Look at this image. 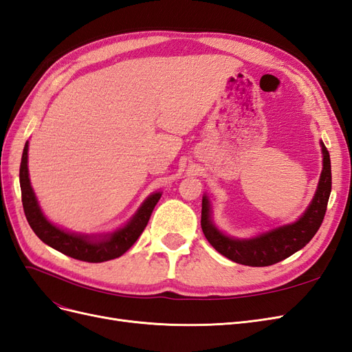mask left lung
<instances>
[{
  "mask_svg": "<svg viewBox=\"0 0 352 352\" xmlns=\"http://www.w3.org/2000/svg\"><path fill=\"white\" fill-rule=\"evenodd\" d=\"M320 144L323 153V170L314 198L304 214L291 225L272 229L250 239L230 238L214 226L211 220L210 201L207 197H202L201 228L212 248L229 260L243 265H251V267H264V265L276 264L304 248L313 239L318 228L322 226L330 190H332L330 155L324 144Z\"/></svg>",
  "mask_w": 352,
  "mask_h": 352,
  "instance_id": "left-lung-1",
  "label": "left lung"
}]
</instances>
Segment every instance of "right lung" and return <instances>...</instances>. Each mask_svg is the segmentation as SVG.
Masks as SVG:
<instances>
[{"instance_id": "add662e5", "label": "right lung", "mask_w": 352, "mask_h": 352, "mask_svg": "<svg viewBox=\"0 0 352 352\" xmlns=\"http://www.w3.org/2000/svg\"><path fill=\"white\" fill-rule=\"evenodd\" d=\"M28 142L25 145L22 163H20V189H22V202L25 216L29 226L35 232V235L51 248H54L72 258L88 263H102L120 257L136 239L141 236L151 212L158 202L162 192H154L148 197L144 204L135 212V216L120 229H117L109 235H80V233H70L52 225L47 220L44 212L41 211L34 189L30 186L29 170H28Z\"/></svg>"}]
</instances>
